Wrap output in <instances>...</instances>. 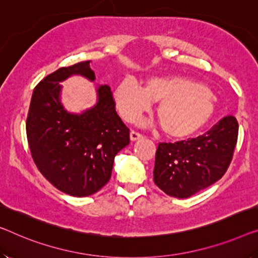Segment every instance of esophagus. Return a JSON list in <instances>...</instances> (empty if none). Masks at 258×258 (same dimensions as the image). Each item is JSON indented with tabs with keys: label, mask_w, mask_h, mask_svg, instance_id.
Here are the masks:
<instances>
[{
	"label": "esophagus",
	"mask_w": 258,
	"mask_h": 258,
	"mask_svg": "<svg viewBox=\"0 0 258 258\" xmlns=\"http://www.w3.org/2000/svg\"><path fill=\"white\" fill-rule=\"evenodd\" d=\"M130 138H131V140H132V141H137V140L141 139L142 134L139 133V132H136V131H131Z\"/></svg>",
	"instance_id": "obj_1"
}]
</instances>
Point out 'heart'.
I'll list each match as a JSON object with an SVG mask.
<instances>
[{
	"instance_id": "b5f03b06",
	"label": "heart",
	"mask_w": 258,
	"mask_h": 258,
	"mask_svg": "<svg viewBox=\"0 0 258 258\" xmlns=\"http://www.w3.org/2000/svg\"><path fill=\"white\" fill-rule=\"evenodd\" d=\"M114 104L125 121H134L156 103L161 130L170 139H190L209 124L217 102L209 89L183 78L152 79L140 88L125 79L113 92Z\"/></svg>"
}]
</instances>
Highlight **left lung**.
<instances>
[{
	"mask_svg": "<svg viewBox=\"0 0 258 258\" xmlns=\"http://www.w3.org/2000/svg\"><path fill=\"white\" fill-rule=\"evenodd\" d=\"M237 133L236 118L227 116L196 139L159 144L154 183L175 198H189L212 185L227 171Z\"/></svg>",
	"mask_w": 258,
	"mask_h": 258,
	"instance_id": "8db88e82",
	"label": "left lung"
}]
</instances>
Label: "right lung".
Instances as JSON below:
<instances>
[{
	"label": "right lung",
	"mask_w": 258,
	"mask_h": 258,
	"mask_svg": "<svg viewBox=\"0 0 258 258\" xmlns=\"http://www.w3.org/2000/svg\"><path fill=\"white\" fill-rule=\"evenodd\" d=\"M80 75L94 82L90 61L61 67L38 83L31 98L26 136L31 155L57 190L87 197L111 178L114 156L130 144V130L116 112L109 86L96 88L97 102L81 113L61 103L60 82Z\"/></svg>",
	"instance_id": "obj_1"
}]
</instances>
